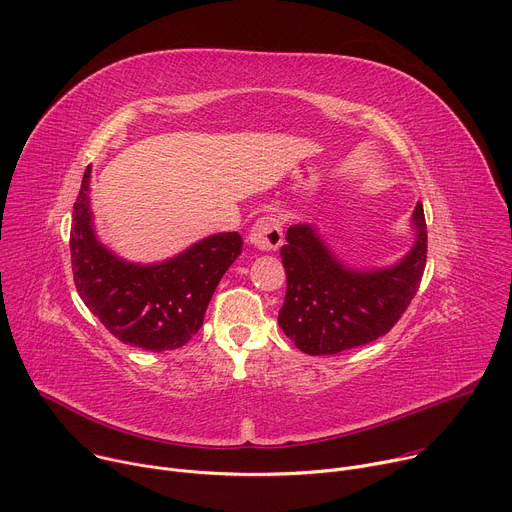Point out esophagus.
I'll use <instances>...</instances> for the list:
<instances>
[{
    "mask_svg": "<svg viewBox=\"0 0 512 512\" xmlns=\"http://www.w3.org/2000/svg\"><path fill=\"white\" fill-rule=\"evenodd\" d=\"M249 241L261 251H277L283 243L281 221L275 214H265L253 225L249 233Z\"/></svg>",
    "mask_w": 512,
    "mask_h": 512,
    "instance_id": "esophagus-1",
    "label": "esophagus"
}]
</instances>
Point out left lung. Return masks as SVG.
<instances>
[{
    "label": "left lung",
    "mask_w": 512,
    "mask_h": 512,
    "mask_svg": "<svg viewBox=\"0 0 512 512\" xmlns=\"http://www.w3.org/2000/svg\"><path fill=\"white\" fill-rule=\"evenodd\" d=\"M409 255L381 271L346 269L308 225L289 227L279 255L287 287L277 322L302 352L336 354L385 336L415 298L427 261L423 204L413 212Z\"/></svg>",
    "instance_id": "left-lung-1"
}]
</instances>
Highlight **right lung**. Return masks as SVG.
Listing matches in <instances>:
<instances>
[{"label": "right lung", "instance_id": "add662e5", "mask_svg": "<svg viewBox=\"0 0 512 512\" xmlns=\"http://www.w3.org/2000/svg\"><path fill=\"white\" fill-rule=\"evenodd\" d=\"M89 178L91 166L83 176L70 231L79 296L123 344L152 352L184 346L200 330L218 281L241 255V235H212L160 265L125 263L93 233Z\"/></svg>", "mask_w": 512, "mask_h": 512}]
</instances>
